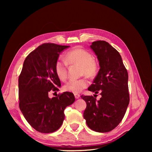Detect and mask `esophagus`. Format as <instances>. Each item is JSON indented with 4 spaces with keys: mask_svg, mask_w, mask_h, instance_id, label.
<instances>
[{
    "mask_svg": "<svg viewBox=\"0 0 152 152\" xmlns=\"http://www.w3.org/2000/svg\"><path fill=\"white\" fill-rule=\"evenodd\" d=\"M74 96H75V99H79L80 98V94H75Z\"/></svg>",
    "mask_w": 152,
    "mask_h": 152,
    "instance_id": "34e87169",
    "label": "esophagus"
}]
</instances>
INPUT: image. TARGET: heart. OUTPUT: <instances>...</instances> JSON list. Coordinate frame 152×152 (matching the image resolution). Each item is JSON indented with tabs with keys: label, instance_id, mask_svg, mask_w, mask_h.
Wrapping results in <instances>:
<instances>
[{
	"label": "heart",
	"instance_id": "heart-1",
	"mask_svg": "<svg viewBox=\"0 0 152 152\" xmlns=\"http://www.w3.org/2000/svg\"><path fill=\"white\" fill-rule=\"evenodd\" d=\"M69 64H77L81 65V73L89 77H94L98 72V63L93 59L92 54L87 50L77 48L66 53L65 58H59L55 64V72L59 79L65 80L67 77V68ZM89 82L86 79H72L64 86L66 91L73 93H79L86 88Z\"/></svg>",
	"mask_w": 152,
	"mask_h": 152
}]
</instances>
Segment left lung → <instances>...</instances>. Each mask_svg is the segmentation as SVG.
I'll list each match as a JSON object with an SVG mask.
<instances>
[{
  "label": "left lung",
  "mask_w": 152,
  "mask_h": 152,
  "mask_svg": "<svg viewBox=\"0 0 152 152\" xmlns=\"http://www.w3.org/2000/svg\"><path fill=\"white\" fill-rule=\"evenodd\" d=\"M90 48L100 69L88 90L95 94L99 91L102 98L97 101L95 96H81L87 104L84 118L91 129L107 132L122 121L129 103L128 73L120 54L109 43L95 41Z\"/></svg>",
  "instance_id": "left-lung-1"
}]
</instances>
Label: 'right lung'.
Returning <instances> with one entry per match:
<instances>
[{"instance_id": "right-lung-1", "label": "right lung", "mask_w": 152, "mask_h": 152, "mask_svg": "<svg viewBox=\"0 0 152 152\" xmlns=\"http://www.w3.org/2000/svg\"><path fill=\"white\" fill-rule=\"evenodd\" d=\"M70 46L45 43L31 52L23 65L18 79L19 107L26 121L36 131L50 133L57 131L65 118L64 110L75 102L70 92L50 98L61 82L55 72L59 54Z\"/></svg>"}]
</instances>
